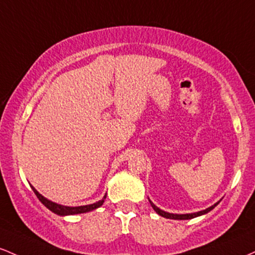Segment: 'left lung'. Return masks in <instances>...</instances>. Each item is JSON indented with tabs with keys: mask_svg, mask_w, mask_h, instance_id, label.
I'll return each instance as SVG.
<instances>
[{
	"mask_svg": "<svg viewBox=\"0 0 255 255\" xmlns=\"http://www.w3.org/2000/svg\"><path fill=\"white\" fill-rule=\"evenodd\" d=\"M149 202H150L151 207L154 208V211H155V212L158 213L159 216L165 217V218H168V219H179V220L193 219V218H195V217L202 216V214H205V213H208V212H210L211 210H213V208L216 207L217 205H218V202H217V204H214L213 206H211V207L206 208V210H204V211H200V212H196V213H189V214H173V213H167V212H165V211L160 210V208L156 207V206L154 205L153 202H151V201H149Z\"/></svg>",
	"mask_w": 255,
	"mask_h": 255,
	"instance_id": "1",
	"label": "left lung"
}]
</instances>
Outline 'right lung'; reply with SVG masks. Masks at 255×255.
<instances>
[{"label":"right lung","instance_id":"right-lung-1","mask_svg":"<svg viewBox=\"0 0 255 255\" xmlns=\"http://www.w3.org/2000/svg\"><path fill=\"white\" fill-rule=\"evenodd\" d=\"M31 188H32V190L35 191L36 196L38 197L39 201H41L42 204L45 206V207L49 208L51 212L59 214V216H68V214H79V213L90 212V211L96 210V208H99L100 206H102V204H104V201H105V199H106V197H104V199H102L101 201L95 202V204H93V205L78 206V207H67V206L58 205V204H55V202L50 201V200L45 199V197L42 196L41 194H39L38 191L35 189V188H33V187H31Z\"/></svg>","mask_w":255,"mask_h":255}]
</instances>
